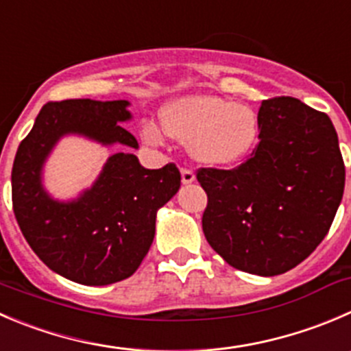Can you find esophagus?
Listing matches in <instances>:
<instances>
[{"mask_svg":"<svg viewBox=\"0 0 351 351\" xmlns=\"http://www.w3.org/2000/svg\"><path fill=\"white\" fill-rule=\"evenodd\" d=\"M182 182L185 183V185L195 182V173H193L192 169H189V168H182Z\"/></svg>","mask_w":351,"mask_h":351,"instance_id":"34e87169","label":"esophagus"}]
</instances>
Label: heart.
<instances>
[{"label":"heart","mask_w":351,"mask_h":351,"mask_svg":"<svg viewBox=\"0 0 351 351\" xmlns=\"http://www.w3.org/2000/svg\"><path fill=\"white\" fill-rule=\"evenodd\" d=\"M162 128L182 142H190V154L199 162L226 168L254 151L261 134L258 117L252 108L214 94H189L162 110ZM149 144H161L156 125L144 128Z\"/></svg>","instance_id":"obj_1"}]
</instances>
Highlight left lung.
Returning <instances> with one entry per match:
<instances>
[{
    "label": "left lung",
    "mask_w": 351,
    "mask_h": 351,
    "mask_svg": "<svg viewBox=\"0 0 351 351\" xmlns=\"http://www.w3.org/2000/svg\"><path fill=\"white\" fill-rule=\"evenodd\" d=\"M257 147L234 169L200 168L202 230L233 266L258 276L293 269L324 240L345 190L332 121L295 97L262 101Z\"/></svg>",
    "instance_id": "obj_1"
}]
</instances>
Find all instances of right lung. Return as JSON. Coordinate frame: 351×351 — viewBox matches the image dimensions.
<instances>
[{"instance_id":"right-lung-1","label":"right lung","mask_w":351,"mask_h":351,"mask_svg":"<svg viewBox=\"0 0 351 351\" xmlns=\"http://www.w3.org/2000/svg\"><path fill=\"white\" fill-rule=\"evenodd\" d=\"M128 106L125 99L44 104L13 161V213L27 243L51 271L87 287L117 283L138 269L154 240L156 214L178 192L182 176L173 162L147 169L120 151L90 189L58 200L43 185L44 162L64 135L138 149L121 127L132 120Z\"/></svg>"}]
</instances>
